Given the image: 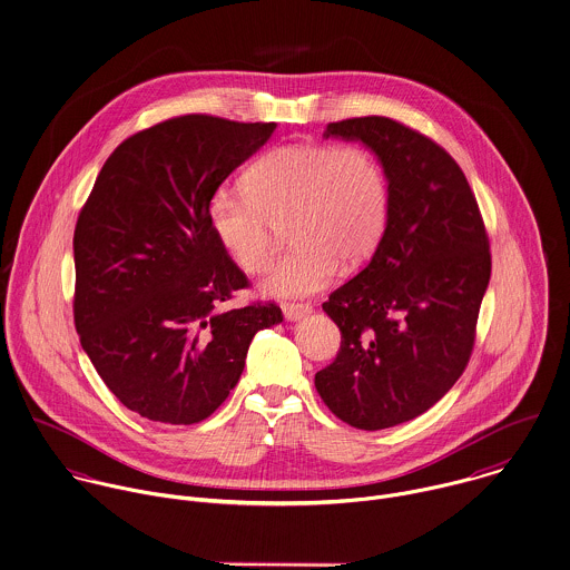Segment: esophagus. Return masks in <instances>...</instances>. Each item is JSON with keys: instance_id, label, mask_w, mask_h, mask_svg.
Here are the masks:
<instances>
[{"instance_id": "34e87169", "label": "esophagus", "mask_w": 570, "mask_h": 570, "mask_svg": "<svg viewBox=\"0 0 570 570\" xmlns=\"http://www.w3.org/2000/svg\"><path fill=\"white\" fill-rule=\"evenodd\" d=\"M282 311L288 322H297V320L306 317L313 311V306L304 304V302H282Z\"/></svg>"}]
</instances>
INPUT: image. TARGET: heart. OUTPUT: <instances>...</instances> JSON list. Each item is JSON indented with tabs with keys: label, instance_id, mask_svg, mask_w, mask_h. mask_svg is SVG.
I'll return each mask as SVG.
<instances>
[{
	"label": "heart",
	"instance_id": "b5f03b06",
	"mask_svg": "<svg viewBox=\"0 0 570 570\" xmlns=\"http://www.w3.org/2000/svg\"><path fill=\"white\" fill-rule=\"evenodd\" d=\"M242 189L212 196L209 225L250 275L268 268L288 230L293 246L264 282L275 297L311 295L335 279L340 262L363 264L390 220L385 169L358 142L275 145L248 165Z\"/></svg>",
	"mask_w": 570,
	"mask_h": 570
}]
</instances>
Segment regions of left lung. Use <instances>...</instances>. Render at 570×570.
<instances>
[{
    "instance_id": "left-lung-1",
    "label": "left lung",
    "mask_w": 570,
    "mask_h": 570,
    "mask_svg": "<svg viewBox=\"0 0 570 570\" xmlns=\"http://www.w3.org/2000/svg\"><path fill=\"white\" fill-rule=\"evenodd\" d=\"M328 136L363 140L390 183L372 259L324 302L342 345L315 374L337 419L374 432L421 416L464 372L491 277L489 235L462 169L430 136L387 116L328 122Z\"/></svg>"
}]
</instances>
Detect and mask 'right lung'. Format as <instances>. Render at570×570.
<instances>
[{
  "label": "right lung",
  "mask_w": 570,
  "mask_h": 570,
  "mask_svg": "<svg viewBox=\"0 0 570 570\" xmlns=\"http://www.w3.org/2000/svg\"><path fill=\"white\" fill-rule=\"evenodd\" d=\"M275 122L185 115L125 138L75 227V326L104 383L169 425L212 416L239 381L275 302L220 311L250 286L209 225V200Z\"/></svg>",
  "instance_id": "1"
}]
</instances>
